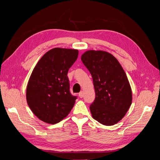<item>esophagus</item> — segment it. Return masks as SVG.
Segmentation results:
<instances>
[{"mask_svg":"<svg viewBox=\"0 0 160 160\" xmlns=\"http://www.w3.org/2000/svg\"><path fill=\"white\" fill-rule=\"evenodd\" d=\"M83 91H80V92L79 93V97L80 98H83Z\"/></svg>","mask_w":160,"mask_h":160,"instance_id":"34e87169","label":"esophagus"}]
</instances>
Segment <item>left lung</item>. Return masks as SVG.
Wrapping results in <instances>:
<instances>
[{
  "label": "left lung",
  "mask_w": 160,
  "mask_h": 160,
  "mask_svg": "<svg viewBox=\"0 0 160 160\" xmlns=\"http://www.w3.org/2000/svg\"><path fill=\"white\" fill-rule=\"evenodd\" d=\"M93 78L96 98L90 105L93 118L111 126L122 120L132 102V91L123 68L111 53L87 51L81 57Z\"/></svg>",
  "instance_id": "1"
}]
</instances>
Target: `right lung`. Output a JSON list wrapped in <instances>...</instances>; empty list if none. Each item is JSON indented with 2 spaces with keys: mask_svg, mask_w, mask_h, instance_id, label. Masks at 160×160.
Instances as JSON below:
<instances>
[{
  "mask_svg": "<svg viewBox=\"0 0 160 160\" xmlns=\"http://www.w3.org/2000/svg\"><path fill=\"white\" fill-rule=\"evenodd\" d=\"M78 56V50L54 48L33 69L27 87V101L40 120L58 123L72 109L77 96L71 93L67 73Z\"/></svg>",
  "mask_w": 160,
  "mask_h": 160,
  "instance_id": "1",
  "label": "right lung"
}]
</instances>
